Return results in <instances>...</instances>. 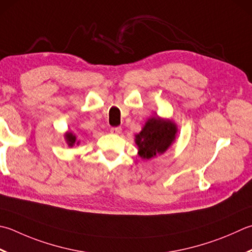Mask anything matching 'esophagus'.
<instances>
[{
	"label": "esophagus",
	"instance_id": "34e87169",
	"mask_svg": "<svg viewBox=\"0 0 252 252\" xmlns=\"http://www.w3.org/2000/svg\"><path fill=\"white\" fill-rule=\"evenodd\" d=\"M111 133H113V134H120V133L122 132V129L120 126H116V127H111L110 130Z\"/></svg>",
	"mask_w": 252,
	"mask_h": 252
}]
</instances>
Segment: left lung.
<instances>
[{
    "label": "left lung",
    "mask_w": 252,
    "mask_h": 252,
    "mask_svg": "<svg viewBox=\"0 0 252 252\" xmlns=\"http://www.w3.org/2000/svg\"><path fill=\"white\" fill-rule=\"evenodd\" d=\"M177 126L171 120L153 117L146 121L142 131L135 135L139 155L143 159L165 153L176 139Z\"/></svg>",
    "instance_id": "1"
}]
</instances>
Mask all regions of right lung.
I'll use <instances>...</instances> for the list:
<instances>
[{"label": "right lung", "instance_id": "right-lung-1", "mask_svg": "<svg viewBox=\"0 0 252 252\" xmlns=\"http://www.w3.org/2000/svg\"><path fill=\"white\" fill-rule=\"evenodd\" d=\"M65 140H66V142H67V145L71 146V147L77 142V141H76V136L74 135L72 132L65 133ZM77 144H78V142H77Z\"/></svg>", "mask_w": 252, "mask_h": 252}]
</instances>
